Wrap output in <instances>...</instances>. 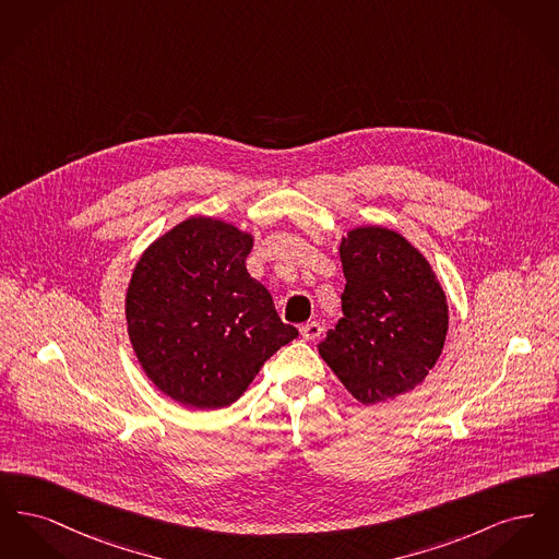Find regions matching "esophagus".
Returning <instances> with one entry per match:
<instances>
[{
  "label": "esophagus",
  "mask_w": 559,
  "mask_h": 559,
  "mask_svg": "<svg viewBox=\"0 0 559 559\" xmlns=\"http://www.w3.org/2000/svg\"><path fill=\"white\" fill-rule=\"evenodd\" d=\"M299 333H301V337H304V340H308V342H317L320 337V333H322V324L317 322V320H310V322H306V324H301V326H299Z\"/></svg>",
  "instance_id": "34e87169"
}]
</instances>
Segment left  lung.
Wrapping results in <instances>:
<instances>
[{"label":"left lung","instance_id":"left-lung-1","mask_svg":"<svg viewBox=\"0 0 559 559\" xmlns=\"http://www.w3.org/2000/svg\"><path fill=\"white\" fill-rule=\"evenodd\" d=\"M344 319L320 356L362 402L413 392L436 367L449 333V304L426 255L385 226H356L340 242Z\"/></svg>","mask_w":559,"mask_h":559}]
</instances>
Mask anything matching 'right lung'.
Here are the masks:
<instances>
[{"mask_svg": "<svg viewBox=\"0 0 559 559\" xmlns=\"http://www.w3.org/2000/svg\"><path fill=\"white\" fill-rule=\"evenodd\" d=\"M253 235L192 215L153 240L133 267L126 320L133 354L165 396L230 406L297 329L278 319L245 260Z\"/></svg>", "mask_w": 559, "mask_h": 559, "instance_id": "add662e5", "label": "right lung"}]
</instances>
